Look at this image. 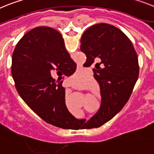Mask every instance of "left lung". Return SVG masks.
<instances>
[{
	"label": "left lung",
	"instance_id": "1",
	"mask_svg": "<svg viewBox=\"0 0 154 154\" xmlns=\"http://www.w3.org/2000/svg\"><path fill=\"white\" fill-rule=\"evenodd\" d=\"M80 50L86 55L83 66H94L93 76L102 97L100 110L85 127L98 128L114 118L129 99L140 72L138 56L128 36L107 23L87 29Z\"/></svg>",
	"mask_w": 154,
	"mask_h": 154
}]
</instances>
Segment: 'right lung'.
I'll return each instance as SVG.
<instances>
[{"label": "right lung", "instance_id": "1", "mask_svg": "<svg viewBox=\"0 0 154 154\" xmlns=\"http://www.w3.org/2000/svg\"><path fill=\"white\" fill-rule=\"evenodd\" d=\"M75 70L62 36L51 27L39 26L26 32L13 52L11 74L18 94L43 121L64 129L76 119L67 109L60 80ZM55 73L57 81L52 77Z\"/></svg>", "mask_w": 154, "mask_h": 154}]
</instances>
